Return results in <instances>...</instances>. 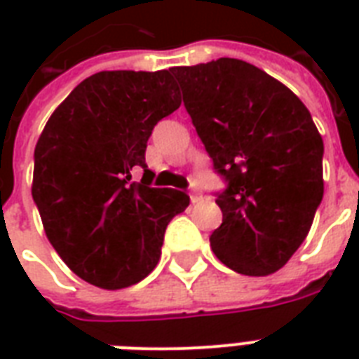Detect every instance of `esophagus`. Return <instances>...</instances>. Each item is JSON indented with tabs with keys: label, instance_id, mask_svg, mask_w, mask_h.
I'll use <instances>...</instances> for the list:
<instances>
[{
	"label": "esophagus",
	"instance_id": "esophagus-1",
	"mask_svg": "<svg viewBox=\"0 0 359 359\" xmlns=\"http://www.w3.org/2000/svg\"><path fill=\"white\" fill-rule=\"evenodd\" d=\"M199 199H201V194H199V191H196V190H191L190 191V201L191 203H197V201H199Z\"/></svg>",
	"mask_w": 359,
	"mask_h": 359
}]
</instances>
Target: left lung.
Listing matches in <instances>:
<instances>
[{
	"label": "left lung",
	"instance_id": "8db88e82",
	"mask_svg": "<svg viewBox=\"0 0 359 359\" xmlns=\"http://www.w3.org/2000/svg\"><path fill=\"white\" fill-rule=\"evenodd\" d=\"M197 134L229 184L214 255L244 276L285 266L323 201L324 143L309 109L281 81L240 59L173 67Z\"/></svg>",
	"mask_w": 359,
	"mask_h": 359
}]
</instances>
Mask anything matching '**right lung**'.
Masks as SVG:
<instances>
[{
	"label": "right lung",
	"instance_id": "right-lung-1",
	"mask_svg": "<svg viewBox=\"0 0 359 359\" xmlns=\"http://www.w3.org/2000/svg\"><path fill=\"white\" fill-rule=\"evenodd\" d=\"M180 106L169 70H104L83 80L48 119L35 147L31 194L44 233L87 283L117 290L160 261L165 227L190 197L132 180L152 128Z\"/></svg>",
	"mask_w": 359,
	"mask_h": 359
}]
</instances>
